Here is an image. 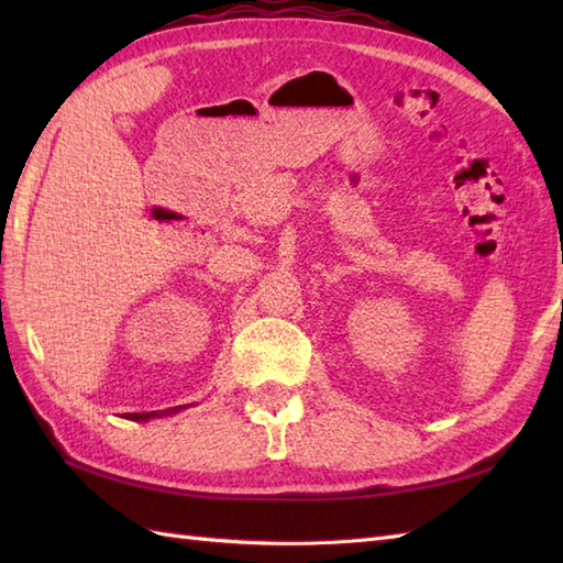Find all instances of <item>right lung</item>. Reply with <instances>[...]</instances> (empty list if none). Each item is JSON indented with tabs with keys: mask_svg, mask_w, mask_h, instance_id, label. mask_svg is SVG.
<instances>
[{
	"mask_svg": "<svg viewBox=\"0 0 563 563\" xmlns=\"http://www.w3.org/2000/svg\"><path fill=\"white\" fill-rule=\"evenodd\" d=\"M178 409H184V406H176V409H166V411H145V413H125V418H130V421H150V418H159V416H169V413H178Z\"/></svg>",
	"mask_w": 563,
	"mask_h": 563,
	"instance_id": "obj_1",
	"label": "right lung"
}]
</instances>
